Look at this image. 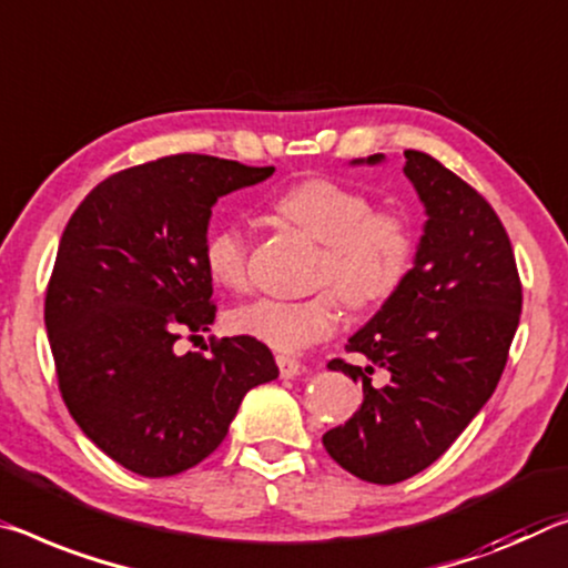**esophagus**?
<instances>
[{
    "label": "esophagus",
    "mask_w": 568,
    "mask_h": 568,
    "mask_svg": "<svg viewBox=\"0 0 568 568\" xmlns=\"http://www.w3.org/2000/svg\"><path fill=\"white\" fill-rule=\"evenodd\" d=\"M277 368H281L283 379H293V376L301 374V362H298V358H293V356L281 354V356H277Z\"/></svg>",
    "instance_id": "obj_1"
}]
</instances>
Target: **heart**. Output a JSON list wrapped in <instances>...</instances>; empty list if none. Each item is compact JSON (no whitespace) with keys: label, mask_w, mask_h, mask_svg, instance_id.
Instances as JSON below:
<instances>
[{"label":"heart","mask_w":568,"mask_h":568,"mask_svg":"<svg viewBox=\"0 0 568 568\" xmlns=\"http://www.w3.org/2000/svg\"><path fill=\"white\" fill-rule=\"evenodd\" d=\"M273 210L285 222L321 242L313 281L323 285L311 298L247 301L230 313L240 336L281 354H298L338 328L341 298L366 308L397 291L409 273L414 235L397 212H374L372 200L358 189L328 176H311L275 196ZM204 267L230 291L247 285V235L235 222L220 224L204 242Z\"/></svg>","instance_id":"b5f03b06"}]
</instances>
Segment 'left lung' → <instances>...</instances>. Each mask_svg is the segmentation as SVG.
<instances>
[{
    "mask_svg": "<svg viewBox=\"0 0 568 568\" xmlns=\"http://www.w3.org/2000/svg\"><path fill=\"white\" fill-rule=\"evenodd\" d=\"M404 174L425 204L414 267L346 351L384 367L390 382L371 384L373 366L333 358L364 386L346 425L323 435L344 470L376 485L412 478L463 435L490 399L508 362L520 318V277L493 206L422 151H404ZM384 154L354 164H382Z\"/></svg>",
    "mask_w": 568,
    "mask_h": 568,
    "instance_id": "left-lung-1",
    "label": "left lung"
}]
</instances>
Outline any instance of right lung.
Masks as SVG:
<instances>
[{
    "label": "right lung",
    "instance_id": "right-lung-1",
    "mask_svg": "<svg viewBox=\"0 0 568 568\" xmlns=\"http://www.w3.org/2000/svg\"><path fill=\"white\" fill-rule=\"evenodd\" d=\"M202 154L164 156L98 184L60 237L44 298L60 394L95 447L143 478L210 457L252 386L277 379L270 348L222 338L212 356L174 344L210 331L204 267L212 206L273 176Z\"/></svg>",
    "mask_w": 568,
    "mask_h": 568
}]
</instances>
